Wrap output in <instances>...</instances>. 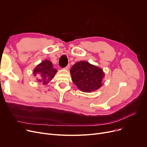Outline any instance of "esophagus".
Returning <instances> with one entry per match:
<instances>
[{
  "label": "esophagus",
  "instance_id": "obj_1",
  "mask_svg": "<svg viewBox=\"0 0 147 147\" xmlns=\"http://www.w3.org/2000/svg\"><path fill=\"white\" fill-rule=\"evenodd\" d=\"M69 67H70V65H69V64H68V65H67V67H65L64 68H65V69H68L69 68Z\"/></svg>",
  "mask_w": 147,
  "mask_h": 147
}]
</instances>
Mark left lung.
Instances as JSON below:
<instances>
[{"mask_svg":"<svg viewBox=\"0 0 147 147\" xmlns=\"http://www.w3.org/2000/svg\"><path fill=\"white\" fill-rule=\"evenodd\" d=\"M71 79L81 91L90 92L101 88L104 78L103 70L86 61H79L70 69Z\"/></svg>","mask_w":147,"mask_h":147,"instance_id":"8db88e82","label":"left lung"}]
</instances>
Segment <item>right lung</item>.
<instances>
[{
  "label": "right lung",
  "mask_w": 147,
  "mask_h": 147,
  "mask_svg": "<svg viewBox=\"0 0 147 147\" xmlns=\"http://www.w3.org/2000/svg\"><path fill=\"white\" fill-rule=\"evenodd\" d=\"M57 70L53 68L52 62L46 59L39 64H38L33 70L34 76H38L37 78L38 82H42L43 84H46L55 75Z\"/></svg>",
  "instance_id": "right-lung-1"
}]
</instances>
